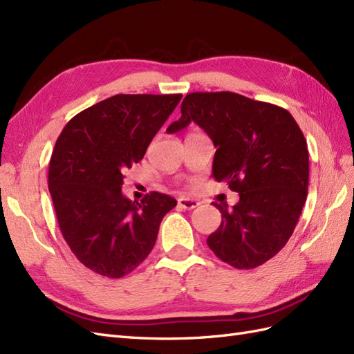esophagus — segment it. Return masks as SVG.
Returning a JSON list of instances; mask_svg holds the SVG:
<instances>
[{"label": "esophagus", "mask_w": 354, "mask_h": 354, "mask_svg": "<svg viewBox=\"0 0 354 354\" xmlns=\"http://www.w3.org/2000/svg\"><path fill=\"white\" fill-rule=\"evenodd\" d=\"M178 206L180 209H194V207L198 206V202L194 201V198H187V197H180L178 201Z\"/></svg>", "instance_id": "obj_1"}]
</instances>
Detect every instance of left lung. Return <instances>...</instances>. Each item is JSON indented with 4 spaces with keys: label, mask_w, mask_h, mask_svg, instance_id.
<instances>
[{
    "label": "left lung",
    "mask_w": 354,
    "mask_h": 354,
    "mask_svg": "<svg viewBox=\"0 0 354 354\" xmlns=\"http://www.w3.org/2000/svg\"><path fill=\"white\" fill-rule=\"evenodd\" d=\"M180 118L167 127L178 133L189 122L206 131L216 148L212 176L239 193L220 227L206 242L236 269H254L274 257L292 236L306 201L310 161L304 134L286 109L241 94L192 93Z\"/></svg>",
    "instance_id": "8db88e82"
}]
</instances>
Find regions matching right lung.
Masks as SVG:
<instances>
[{
	"label": "right lung",
	"instance_id": "add662e5",
	"mask_svg": "<svg viewBox=\"0 0 354 354\" xmlns=\"http://www.w3.org/2000/svg\"><path fill=\"white\" fill-rule=\"evenodd\" d=\"M180 98L118 94L77 113L59 134L48 178L53 207L70 250L98 275L121 278L138 268L176 206L157 192L131 202L121 187Z\"/></svg>",
	"mask_w": 354,
	"mask_h": 354
}]
</instances>
